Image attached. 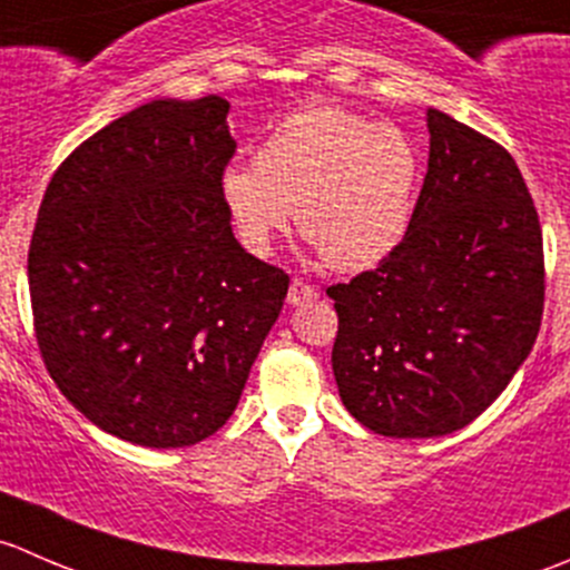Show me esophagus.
I'll return each mask as SVG.
<instances>
[{
	"label": "esophagus",
	"instance_id": "34e87169",
	"mask_svg": "<svg viewBox=\"0 0 570 570\" xmlns=\"http://www.w3.org/2000/svg\"><path fill=\"white\" fill-rule=\"evenodd\" d=\"M317 297V289H314L312 284H306V281L295 278L289 284V295H286V301H289V306H303V303L314 301Z\"/></svg>",
	"mask_w": 570,
	"mask_h": 570
}]
</instances>
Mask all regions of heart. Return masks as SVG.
Returning a JSON list of instances; mask_svg holds the SVG:
<instances>
[{
  "label": "heart",
  "mask_w": 570,
  "mask_h": 570,
  "mask_svg": "<svg viewBox=\"0 0 570 570\" xmlns=\"http://www.w3.org/2000/svg\"><path fill=\"white\" fill-rule=\"evenodd\" d=\"M419 154L405 131L320 105L281 120L258 146L256 165L220 174V198L245 248L269 253L289 228L338 273L392 256L416 204Z\"/></svg>",
  "instance_id": "b5f03b06"
}]
</instances>
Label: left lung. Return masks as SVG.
Segmentation results:
<instances>
[{"instance_id":"8db88e82","label":"left lung","mask_w":570,"mask_h":570,"mask_svg":"<svg viewBox=\"0 0 570 570\" xmlns=\"http://www.w3.org/2000/svg\"><path fill=\"white\" fill-rule=\"evenodd\" d=\"M430 159L392 256L327 286L344 407L389 439L474 422L530 355L543 317V237L515 159L428 109Z\"/></svg>"}]
</instances>
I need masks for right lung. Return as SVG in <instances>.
<instances>
[{
    "label": "right lung",
    "mask_w": 570,
    "mask_h": 570,
    "mask_svg": "<svg viewBox=\"0 0 570 570\" xmlns=\"http://www.w3.org/2000/svg\"><path fill=\"white\" fill-rule=\"evenodd\" d=\"M228 105L154 99L57 168L30 245L51 381L109 435L193 446L228 422L289 275L234 239Z\"/></svg>",
    "instance_id": "1"
}]
</instances>
